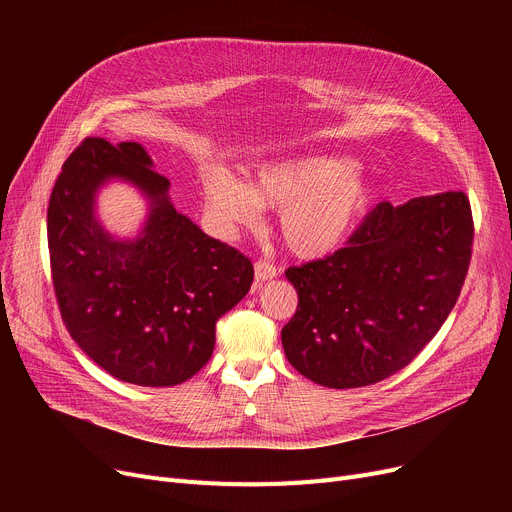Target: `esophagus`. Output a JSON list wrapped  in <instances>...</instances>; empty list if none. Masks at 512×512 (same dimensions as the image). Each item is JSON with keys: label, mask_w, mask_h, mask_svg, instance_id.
Returning a JSON list of instances; mask_svg holds the SVG:
<instances>
[{"label": "esophagus", "mask_w": 512, "mask_h": 512, "mask_svg": "<svg viewBox=\"0 0 512 512\" xmlns=\"http://www.w3.org/2000/svg\"><path fill=\"white\" fill-rule=\"evenodd\" d=\"M276 276H278V267L274 263L263 261V259H259L255 263V280H257V284H263V282L272 280Z\"/></svg>", "instance_id": "esophagus-1"}]
</instances>
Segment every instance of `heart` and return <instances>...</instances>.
<instances>
[{
	"label": "heart",
	"mask_w": 512,
	"mask_h": 512,
	"mask_svg": "<svg viewBox=\"0 0 512 512\" xmlns=\"http://www.w3.org/2000/svg\"><path fill=\"white\" fill-rule=\"evenodd\" d=\"M211 213L228 228H255L259 209L278 211V232L292 255L334 253L371 201L369 182L344 159L301 155L270 161L245 182L213 172L205 182Z\"/></svg>",
	"instance_id": "1"
}]
</instances>
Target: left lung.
Here are the masks:
<instances>
[{
    "mask_svg": "<svg viewBox=\"0 0 512 512\" xmlns=\"http://www.w3.org/2000/svg\"><path fill=\"white\" fill-rule=\"evenodd\" d=\"M473 245L465 193L375 207L346 247L288 267L299 307L282 328L290 365L326 388H361L407 367L459 299Z\"/></svg>",
    "mask_w": 512,
    "mask_h": 512,
    "instance_id": "1",
    "label": "left lung"
}]
</instances>
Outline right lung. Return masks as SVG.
I'll list each match as a JSON object with an SVG mask.
<instances>
[{
	"instance_id": "add662e5",
	"label": "right lung",
	"mask_w": 512,
	"mask_h": 512,
	"mask_svg": "<svg viewBox=\"0 0 512 512\" xmlns=\"http://www.w3.org/2000/svg\"><path fill=\"white\" fill-rule=\"evenodd\" d=\"M110 179L150 203L134 239L96 218L94 197ZM168 191L143 145L89 137L64 161L47 207L53 290L70 336L114 378L149 388L193 378L211 359L215 321L253 284L249 257L176 211Z\"/></svg>"
}]
</instances>
